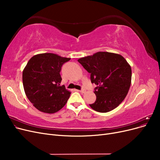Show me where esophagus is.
<instances>
[{
  "label": "esophagus",
  "mask_w": 160,
  "mask_h": 160,
  "mask_svg": "<svg viewBox=\"0 0 160 160\" xmlns=\"http://www.w3.org/2000/svg\"><path fill=\"white\" fill-rule=\"evenodd\" d=\"M81 93H85V89H82L81 90H80L79 91Z\"/></svg>",
  "instance_id": "esophagus-1"
}]
</instances>
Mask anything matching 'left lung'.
<instances>
[{
	"label": "left lung",
	"mask_w": 160,
	"mask_h": 160,
	"mask_svg": "<svg viewBox=\"0 0 160 160\" xmlns=\"http://www.w3.org/2000/svg\"><path fill=\"white\" fill-rule=\"evenodd\" d=\"M77 61L91 73V83L98 85L94 91L96 100L90 107L101 113L117 108L126 97L132 82V69L124 57L98 52Z\"/></svg>",
	"instance_id": "obj_1"
}]
</instances>
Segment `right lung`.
Listing matches in <instances>:
<instances>
[{"instance_id":"obj_1","label":"right lung","mask_w":160,"mask_h":160,"mask_svg":"<svg viewBox=\"0 0 160 160\" xmlns=\"http://www.w3.org/2000/svg\"><path fill=\"white\" fill-rule=\"evenodd\" d=\"M70 58L54 53L34 55L22 71L25 94L33 106L43 113H54L64 107L71 92L60 85L61 67Z\"/></svg>"}]
</instances>
